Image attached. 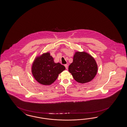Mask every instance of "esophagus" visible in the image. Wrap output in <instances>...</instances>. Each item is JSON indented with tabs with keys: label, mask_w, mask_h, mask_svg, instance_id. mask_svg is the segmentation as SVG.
<instances>
[{
	"label": "esophagus",
	"mask_w": 127,
	"mask_h": 127,
	"mask_svg": "<svg viewBox=\"0 0 127 127\" xmlns=\"http://www.w3.org/2000/svg\"><path fill=\"white\" fill-rule=\"evenodd\" d=\"M64 66H65V67L66 68V69H68V65L67 64H65L64 65Z\"/></svg>",
	"instance_id": "1"
}]
</instances>
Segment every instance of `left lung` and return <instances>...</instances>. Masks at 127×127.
Wrapping results in <instances>:
<instances>
[{"label": "left lung", "instance_id": "8db88e82", "mask_svg": "<svg viewBox=\"0 0 127 127\" xmlns=\"http://www.w3.org/2000/svg\"><path fill=\"white\" fill-rule=\"evenodd\" d=\"M98 66L95 60L85 52L75 53L73 62L69 66L68 71L75 80L84 84L93 79L96 75Z\"/></svg>", "mask_w": 127, "mask_h": 127}]
</instances>
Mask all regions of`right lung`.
Masks as SVG:
<instances>
[{
	"mask_svg": "<svg viewBox=\"0 0 127 127\" xmlns=\"http://www.w3.org/2000/svg\"><path fill=\"white\" fill-rule=\"evenodd\" d=\"M65 66L54 62L50 53H44L34 60L32 65L33 76L39 84L49 85L56 80L58 75L65 70Z\"/></svg>",
	"mask_w": 127,
	"mask_h": 127,
	"instance_id": "add662e5",
	"label": "right lung"
}]
</instances>
